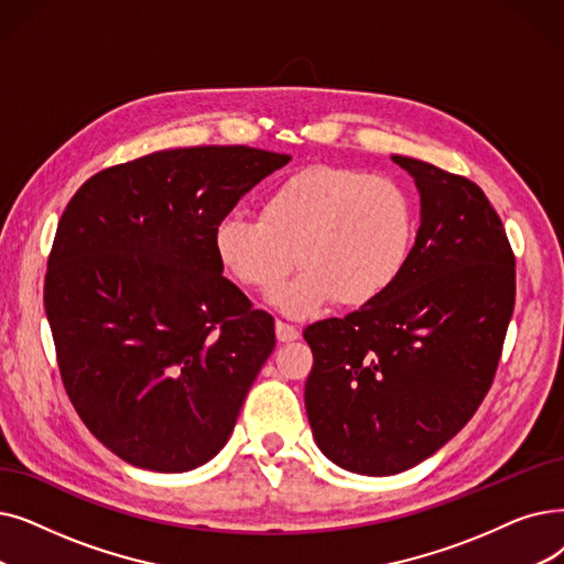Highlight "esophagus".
Wrapping results in <instances>:
<instances>
[{"mask_svg": "<svg viewBox=\"0 0 564 564\" xmlns=\"http://www.w3.org/2000/svg\"><path fill=\"white\" fill-rule=\"evenodd\" d=\"M276 338H279L281 343H292V340L300 338V329L288 325V323L276 321Z\"/></svg>", "mask_w": 564, "mask_h": 564, "instance_id": "esophagus-1", "label": "esophagus"}]
</instances>
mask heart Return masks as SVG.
Wrapping results in <instances>:
<instances>
[{"label":"heart","instance_id":"obj_1","mask_svg":"<svg viewBox=\"0 0 564 564\" xmlns=\"http://www.w3.org/2000/svg\"><path fill=\"white\" fill-rule=\"evenodd\" d=\"M414 235L417 214L397 180L311 165L269 191L260 216L221 218L212 243L226 272L253 290L276 288L300 258L304 272L272 304L302 317L332 300L364 306L382 297L403 274Z\"/></svg>","mask_w":564,"mask_h":564}]
</instances>
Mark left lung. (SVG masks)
Masks as SVG:
<instances>
[{"label":"left lung","instance_id":"left-lung-1","mask_svg":"<svg viewBox=\"0 0 564 564\" xmlns=\"http://www.w3.org/2000/svg\"><path fill=\"white\" fill-rule=\"evenodd\" d=\"M420 193V230L399 281L346 317L313 323L304 403L338 468L399 475L470 422L494 382L517 274L502 221L470 180L391 156Z\"/></svg>","mask_w":564,"mask_h":564}]
</instances>
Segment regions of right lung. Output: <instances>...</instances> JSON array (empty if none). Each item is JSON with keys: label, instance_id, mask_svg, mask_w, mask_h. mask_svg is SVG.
<instances>
[{"label": "right lung", "instance_id": "obj_1", "mask_svg": "<svg viewBox=\"0 0 564 564\" xmlns=\"http://www.w3.org/2000/svg\"><path fill=\"white\" fill-rule=\"evenodd\" d=\"M288 161L243 144L163 150L101 170L62 214L43 288L62 382L135 468L212 460L274 350V317L224 276L212 235Z\"/></svg>", "mask_w": 564, "mask_h": 564}]
</instances>
